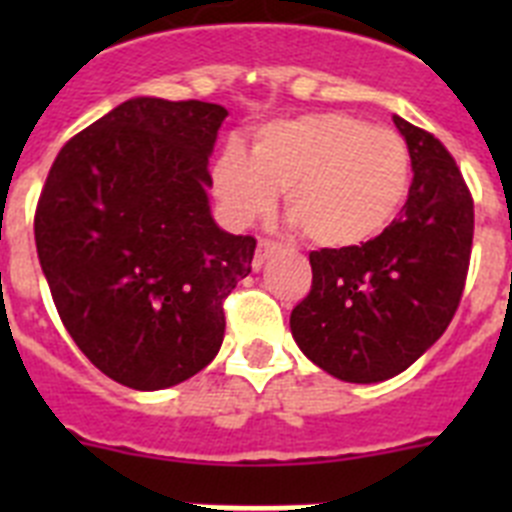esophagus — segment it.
<instances>
[{"instance_id":"1","label":"esophagus","mask_w":512,"mask_h":512,"mask_svg":"<svg viewBox=\"0 0 512 512\" xmlns=\"http://www.w3.org/2000/svg\"><path fill=\"white\" fill-rule=\"evenodd\" d=\"M277 243L271 241H259V248H256V256H253V271H259L261 266L266 264V259H269L271 253H277Z\"/></svg>"}]
</instances>
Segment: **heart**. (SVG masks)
Instances as JSON below:
<instances>
[{
	"label": "heart",
	"mask_w": 512,
	"mask_h": 512,
	"mask_svg": "<svg viewBox=\"0 0 512 512\" xmlns=\"http://www.w3.org/2000/svg\"><path fill=\"white\" fill-rule=\"evenodd\" d=\"M410 184L400 133L338 112L269 122L251 151L228 148L212 169V192L233 225L269 215L284 189L289 228L312 243L354 248L395 220Z\"/></svg>",
	"instance_id": "heart-1"
}]
</instances>
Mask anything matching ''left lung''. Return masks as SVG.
<instances>
[{
    "label": "left lung",
    "mask_w": 512,
    "mask_h": 512,
    "mask_svg": "<svg viewBox=\"0 0 512 512\" xmlns=\"http://www.w3.org/2000/svg\"><path fill=\"white\" fill-rule=\"evenodd\" d=\"M413 184L400 220L374 241L310 253V295L289 315L302 354L330 377H397L443 336L459 307L474 205L454 158L431 133L392 115Z\"/></svg>",
    "instance_id": "1"
}]
</instances>
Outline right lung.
Instances as JSON below:
<instances>
[{"label":"right lung","instance_id":"right-lung-1","mask_svg":"<svg viewBox=\"0 0 512 512\" xmlns=\"http://www.w3.org/2000/svg\"><path fill=\"white\" fill-rule=\"evenodd\" d=\"M220 104L133 97L71 138L35 212V246L63 325L99 372L140 392L202 372L223 300L256 238L210 210Z\"/></svg>","mask_w":512,"mask_h":512}]
</instances>
